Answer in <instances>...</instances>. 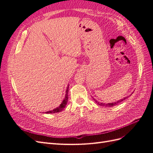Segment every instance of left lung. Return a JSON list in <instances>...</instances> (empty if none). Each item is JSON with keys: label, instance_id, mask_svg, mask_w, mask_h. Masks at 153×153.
Listing matches in <instances>:
<instances>
[{"label": "left lung", "instance_id": "obj_1", "mask_svg": "<svg viewBox=\"0 0 153 153\" xmlns=\"http://www.w3.org/2000/svg\"><path fill=\"white\" fill-rule=\"evenodd\" d=\"M128 96H127V97H125L124 98H123V99H122V100H119V101H117V102H114V103H107V104H105V103H100V102H98V101H97L96 100H95L94 98L93 99L94 101H95V102L98 104V105H99L100 106H108V107H111V106H115V105H117L118 103H121V102H122V101H123V100H126L127 98H128Z\"/></svg>", "mask_w": 153, "mask_h": 153}]
</instances>
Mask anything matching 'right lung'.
I'll return each instance as SVG.
<instances>
[{
  "label": "right lung",
  "instance_id": "1",
  "mask_svg": "<svg viewBox=\"0 0 153 153\" xmlns=\"http://www.w3.org/2000/svg\"><path fill=\"white\" fill-rule=\"evenodd\" d=\"M68 88H69V85L68 86V88L66 89V96H65V98H64L63 101L62 102V103L60 105V106L59 107H57V108H55L53 110H50V111H48L46 113L47 114H53V113H57V112H60L61 111H62L64 108H65V106L67 104L68 102Z\"/></svg>",
  "mask_w": 153,
  "mask_h": 153
}]
</instances>
